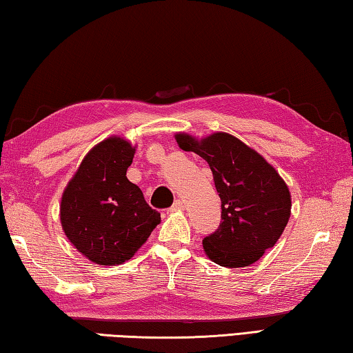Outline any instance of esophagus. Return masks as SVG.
I'll use <instances>...</instances> for the list:
<instances>
[{"instance_id":"34e87169","label":"esophagus","mask_w":353,"mask_h":353,"mask_svg":"<svg viewBox=\"0 0 353 353\" xmlns=\"http://www.w3.org/2000/svg\"><path fill=\"white\" fill-rule=\"evenodd\" d=\"M170 212H178V210H184V203L181 199H176V201L172 204V208L169 209Z\"/></svg>"}]
</instances>
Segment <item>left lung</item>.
Segmentation results:
<instances>
[{
  "label": "left lung",
  "instance_id": "8db88e82",
  "mask_svg": "<svg viewBox=\"0 0 353 353\" xmlns=\"http://www.w3.org/2000/svg\"><path fill=\"white\" fill-rule=\"evenodd\" d=\"M185 152L205 159L221 198V224L203 239L204 254L223 268H248L274 248L290 218L288 184L263 155L236 137L215 132L196 138L178 132Z\"/></svg>",
  "mask_w": 353,
  "mask_h": 353
}]
</instances>
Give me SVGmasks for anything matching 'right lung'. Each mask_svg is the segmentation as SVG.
Returning a JSON list of instances; mask_svg holds the SVG:
<instances>
[{
	"label": "right lung",
	"instance_id": "obj_1",
	"mask_svg": "<svg viewBox=\"0 0 353 353\" xmlns=\"http://www.w3.org/2000/svg\"><path fill=\"white\" fill-rule=\"evenodd\" d=\"M134 155L129 139H103L83 158L63 192L59 219L64 234L95 264L125 263L161 221L141 189L125 176Z\"/></svg>",
	"mask_w": 353,
	"mask_h": 353
}]
</instances>
